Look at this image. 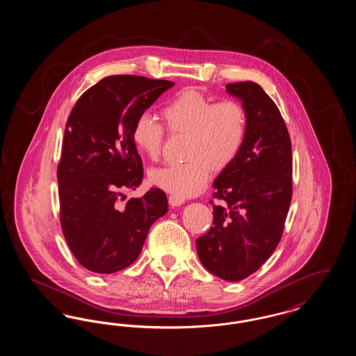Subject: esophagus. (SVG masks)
Segmentation results:
<instances>
[{
  "label": "esophagus",
  "instance_id": "obj_1",
  "mask_svg": "<svg viewBox=\"0 0 356 356\" xmlns=\"http://www.w3.org/2000/svg\"><path fill=\"white\" fill-rule=\"evenodd\" d=\"M168 202H170V205L172 207H179V205H181V204H184V199L183 197H179V196H176V195H170V197H168Z\"/></svg>",
  "mask_w": 356,
  "mask_h": 356
}]
</instances>
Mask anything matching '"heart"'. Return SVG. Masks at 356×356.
Segmentation results:
<instances>
[{
  "label": "heart",
  "mask_w": 356,
  "mask_h": 356,
  "mask_svg": "<svg viewBox=\"0 0 356 356\" xmlns=\"http://www.w3.org/2000/svg\"><path fill=\"white\" fill-rule=\"evenodd\" d=\"M161 115L170 134H186V163L151 170L149 179L179 197L202 192L211 170L229 167L241 151L247 134L244 106L232 99L219 102L197 89H184L164 104ZM132 140L143 156L156 160L164 141V127L149 113H141L132 128Z\"/></svg>",
  "instance_id": "b5f03b06"
}]
</instances>
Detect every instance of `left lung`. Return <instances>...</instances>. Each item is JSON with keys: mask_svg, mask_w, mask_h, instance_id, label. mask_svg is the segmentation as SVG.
Masks as SVG:
<instances>
[{"mask_svg": "<svg viewBox=\"0 0 356 356\" xmlns=\"http://www.w3.org/2000/svg\"><path fill=\"white\" fill-rule=\"evenodd\" d=\"M247 113L235 161L213 181V225L196 240L207 271L238 282L257 271L277 247L292 197V149L279 108L252 81L225 85Z\"/></svg>", "mask_w": 356, "mask_h": 356, "instance_id": "1", "label": "left lung"}]
</instances>
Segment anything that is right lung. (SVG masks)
Wrapping results in <instances>:
<instances>
[{"label": "right lung", "instance_id": "add662e5", "mask_svg": "<svg viewBox=\"0 0 356 356\" xmlns=\"http://www.w3.org/2000/svg\"><path fill=\"white\" fill-rule=\"evenodd\" d=\"M173 85L109 76L89 88L69 115L57 168L60 221L72 254L88 271L113 273L131 266L151 225L168 211L159 188L125 205L119 200L144 176L132 140L136 119Z\"/></svg>", "mask_w": 356, "mask_h": 356}]
</instances>
